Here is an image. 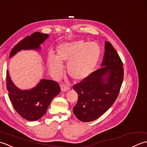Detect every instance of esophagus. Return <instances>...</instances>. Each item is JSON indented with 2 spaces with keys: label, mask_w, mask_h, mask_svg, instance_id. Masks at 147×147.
Returning a JSON list of instances; mask_svg holds the SVG:
<instances>
[{
  "label": "esophagus",
  "mask_w": 147,
  "mask_h": 147,
  "mask_svg": "<svg viewBox=\"0 0 147 147\" xmlns=\"http://www.w3.org/2000/svg\"><path fill=\"white\" fill-rule=\"evenodd\" d=\"M61 89L62 92H66L67 90H69V87L67 85H65V84H61Z\"/></svg>",
  "instance_id": "34e87169"
}]
</instances>
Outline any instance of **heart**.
Returning a JSON list of instances; mask_svg holds the SVG:
<instances>
[{"label": "heart", "mask_w": 147, "mask_h": 147, "mask_svg": "<svg viewBox=\"0 0 147 147\" xmlns=\"http://www.w3.org/2000/svg\"><path fill=\"white\" fill-rule=\"evenodd\" d=\"M101 54L97 43L83 40L62 43L57 47L56 55L49 54L47 65L55 75L62 71V64L67 63L69 75L76 81L85 80L94 71Z\"/></svg>", "instance_id": "heart-1"}]
</instances>
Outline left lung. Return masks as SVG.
I'll use <instances>...</instances> for the list:
<instances>
[{
    "instance_id": "1",
    "label": "left lung",
    "mask_w": 147,
    "mask_h": 147,
    "mask_svg": "<svg viewBox=\"0 0 147 147\" xmlns=\"http://www.w3.org/2000/svg\"><path fill=\"white\" fill-rule=\"evenodd\" d=\"M102 67L73 89L78 98L73 113L79 120L90 122L104 114L114 104L119 93L124 77L123 64L110 42H105V53Z\"/></svg>"
}]
</instances>
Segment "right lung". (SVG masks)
<instances>
[{
  "label": "right lung",
  "mask_w": 147,
  "mask_h": 147,
  "mask_svg": "<svg viewBox=\"0 0 147 147\" xmlns=\"http://www.w3.org/2000/svg\"><path fill=\"white\" fill-rule=\"evenodd\" d=\"M49 37L48 34L33 33L27 36L14 47L9 58L21 50H40V44ZM6 86L12 105L18 113L27 121L38 120L45 115L52 100L61 92L60 86L55 81L43 79L34 88L23 90L14 85L6 72Z\"/></svg>",
  "instance_id": "obj_1"
}]
</instances>
